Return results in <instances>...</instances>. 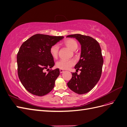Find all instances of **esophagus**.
I'll list each match as a JSON object with an SVG mask.
<instances>
[{"label":"esophagus","instance_id":"34e87169","mask_svg":"<svg viewBox=\"0 0 127 127\" xmlns=\"http://www.w3.org/2000/svg\"><path fill=\"white\" fill-rule=\"evenodd\" d=\"M64 72V70L63 69H60V73H63Z\"/></svg>","mask_w":127,"mask_h":127}]
</instances>
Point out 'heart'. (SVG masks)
Instances as JSON below:
<instances>
[{"mask_svg":"<svg viewBox=\"0 0 127 127\" xmlns=\"http://www.w3.org/2000/svg\"><path fill=\"white\" fill-rule=\"evenodd\" d=\"M64 44L71 50L74 51L78 48V43L76 40L72 39H68L64 40ZM59 51V47L57 44L53 45L50 49V53L54 58L58 57ZM75 64V61L72 59L70 60H60L56 63V66L60 69L66 70L69 69Z\"/></svg>","mask_w":127,"mask_h":127,"instance_id":"heart-1","label":"heart"}]
</instances>
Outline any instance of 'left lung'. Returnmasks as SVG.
<instances>
[{"instance_id":"8db88e82","label":"left lung","mask_w":127,"mask_h":127,"mask_svg":"<svg viewBox=\"0 0 127 127\" xmlns=\"http://www.w3.org/2000/svg\"><path fill=\"white\" fill-rule=\"evenodd\" d=\"M77 40L81 45V55L75 69L81 72L72 73V78L67 83L70 89L78 94L91 91L100 79L103 59L98 42L89 36L76 34L67 36Z\"/></svg>"}]
</instances>
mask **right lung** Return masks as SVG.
<instances>
[{
    "label": "right lung",
    "mask_w": 127,
    "mask_h": 127,
    "mask_svg": "<svg viewBox=\"0 0 127 127\" xmlns=\"http://www.w3.org/2000/svg\"><path fill=\"white\" fill-rule=\"evenodd\" d=\"M64 37L36 34L21 46L17 55L18 76L22 85L30 93L42 96L54 88L60 74L59 69H50L48 73L44 70H49L54 66L50 49Z\"/></svg>",
    "instance_id": "right-lung-1"
}]
</instances>
